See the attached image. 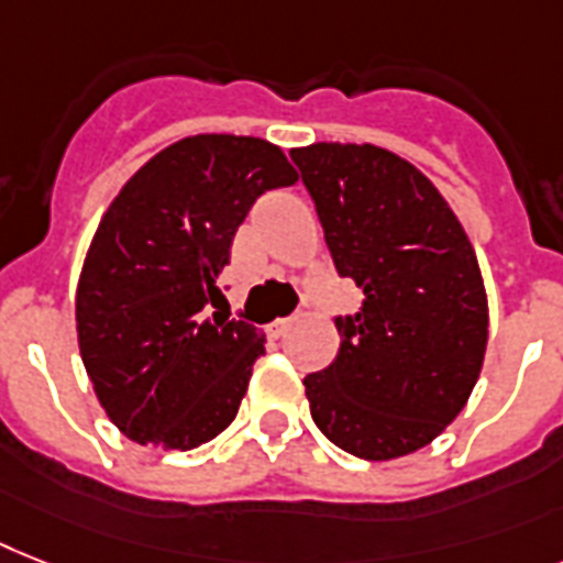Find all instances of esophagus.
<instances>
[{
    "instance_id": "1",
    "label": "esophagus",
    "mask_w": 563,
    "mask_h": 563,
    "mask_svg": "<svg viewBox=\"0 0 563 563\" xmlns=\"http://www.w3.org/2000/svg\"><path fill=\"white\" fill-rule=\"evenodd\" d=\"M295 323V318H277L274 323H268V335L272 338H283L289 332V327Z\"/></svg>"
}]
</instances>
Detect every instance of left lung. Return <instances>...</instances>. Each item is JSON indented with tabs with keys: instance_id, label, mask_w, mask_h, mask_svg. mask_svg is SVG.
<instances>
[{
	"instance_id": "1",
	"label": "left lung",
	"mask_w": 563,
	"mask_h": 563,
	"mask_svg": "<svg viewBox=\"0 0 563 563\" xmlns=\"http://www.w3.org/2000/svg\"><path fill=\"white\" fill-rule=\"evenodd\" d=\"M341 277L364 303L335 318V361L303 378L314 424L361 460L433 442L483 367L488 303L472 242L413 164L373 144L291 150Z\"/></svg>"
}]
</instances>
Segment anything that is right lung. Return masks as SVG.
<instances>
[{"mask_svg": "<svg viewBox=\"0 0 563 563\" xmlns=\"http://www.w3.org/2000/svg\"><path fill=\"white\" fill-rule=\"evenodd\" d=\"M297 173L251 135H190L153 155L112 199L91 236L75 318L80 358L123 437L190 451L234 422L257 327L210 312L251 205Z\"/></svg>", "mask_w": 563, "mask_h": 563, "instance_id": "right-lung-1", "label": "right lung"}]
</instances>
